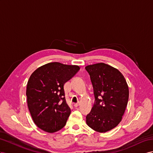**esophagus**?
I'll list each match as a JSON object with an SVG mask.
<instances>
[{
    "mask_svg": "<svg viewBox=\"0 0 153 153\" xmlns=\"http://www.w3.org/2000/svg\"><path fill=\"white\" fill-rule=\"evenodd\" d=\"M79 103H76V104L74 105V106L75 107H77L78 106H79Z\"/></svg>",
    "mask_w": 153,
    "mask_h": 153,
    "instance_id": "1",
    "label": "esophagus"
}]
</instances>
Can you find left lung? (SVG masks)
Wrapping results in <instances>:
<instances>
[{
    "instance_id": "left-lung-1",
    "label": "left lung",
    "mask_w": 153,
    "mask_h": 153,
    "mask_svg": "<svg viewBox=\"0 0 153 153\" xmlns=\"http://www.w3.org/2000/svg\"><path fill=\"white\" fill-rule=\"evenodd\" d=\"M95 101L86 122L91 128L105 132L116 127L124 114L128 100V87L118 70L103 62L88 65Z\"/></svg>"
}]
</instances>
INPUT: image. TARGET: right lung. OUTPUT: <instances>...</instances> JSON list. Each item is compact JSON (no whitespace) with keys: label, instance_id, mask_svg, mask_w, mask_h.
<instances>
[{"label":"right lung","instance_id":"1","mask_svg":"<svg viewBox=\"0 0 153 153\" xmlns=\"http://www.w3.org/2000/svg\"><path fill=\"white\" fill-rule=\"evenodd\" d=\"M77 65L53 62L38 68L27 83V103L35 124L53 133L65 127L70 112L66 102L64 85L76 75Z\"/></svg>","mask_w":153,"mask_h":153}]
</instances>
